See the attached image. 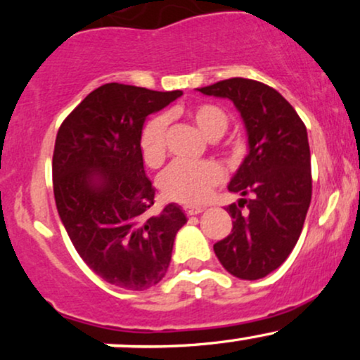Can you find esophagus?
Returning a JSON list of instances; mask_svg holds the SVG:
<instances>
[{
	"mask_svg": "<svg viewBox=\"0 0 360 360\" xmlns=\"http://www.w3.org/2000/svg\"><path fill=\"white\" fill-rule=\"evenodd\" d=\"M203 210H205V208H201V206H184L183 212H184L186 214H189V217H191V214H200V213H203Z\"/></svg>",
	"mask_w": 360,
	"mask_h": 360,
	"instance_id": "esophagus-1",
	"label": "esophagus"
}]
</instances>
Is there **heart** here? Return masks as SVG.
Masks as SVG:
<instances>
[{"label":"heart","instance_id":"heart-1","mask_svg":"<svg viewBox=\"0 0 360 360\" xmlns=\"http://www.w3.org/2000/svg\"><path fill=\"white\" fill-rule=\"evenodd\" d=\"M188 117L210 140L220 139L229 128V115L213 103H198L188 108ZM167 115H155L140 131V152L143 162L157 167L167 152ZM223 181V169L217 162H183L176 160L159 176V188L167 200L183 205L205 201Z\"/></svg>","mask_w":360,"mask_h":360}]
</instances>
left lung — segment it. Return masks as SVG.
<instances>
[{
	"instance_id": "left-lung-1",
	"label": "left lung",
	"mask_w": 360,
	"mask_h": 360,
	"mask_svg": "<svg viewBox=\"0 0 360 360\" xmlns=\"http://www.w3.org/2000/svg\"><path fill=\"white\" fill-rule=\"evenodd\" d=\"M198 91L232 100L249 135V154L229 184L230 193L242 196L226 206L232 233L213 250L235 278L260 279L288 259L303 230L311 201L307 127L264 82L232 77Z\"/></svg>"
}]
</instances>
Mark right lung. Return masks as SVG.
I'll list each match as a JSON object with an SVG mask.
<instances>
[{
  "instance_id": "obj_1",
  "label": "right lung",
  "mask_w": 360,
  "mask_h": 360,
  "mask_svg": "<svg viewBox=\"0 0 360 360\" xmlns=\"http://www.w3.org/2000/svg\"><path fill=\"white\" fill-rule=\"evenodd\" d=\"M181 94L110 82L89 93L57 131V212L89 269L118 288L143 291L159 283L186 223L174 203L148 213L155 189L140 152L146 118Z\"/></svg>"
}]
</instances>
